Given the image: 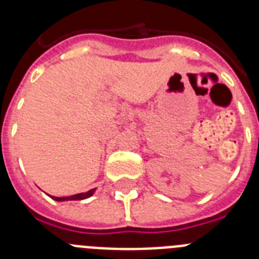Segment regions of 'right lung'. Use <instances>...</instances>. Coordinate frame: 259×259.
<instances>
[{"label": "right lung", "instance_id": "1", "mask_svg": "<svg viewBox=\"0 0 259 259\" xmlns=\"http://www.w3.org/2000/svg\"><path fill=\"white\" fill-rule=\"evenodd\" d=\"M97 188H93L88 192H84V193H77V194H72V196H66V197H56V196H50L48 194L52 200L58 201V202H63V201H80V200H85V198H89L91 196H93Z\"/></svg>", "mask_w": 259, "mask_h": 259}]
</instances>
